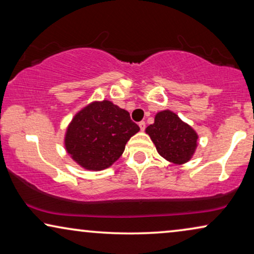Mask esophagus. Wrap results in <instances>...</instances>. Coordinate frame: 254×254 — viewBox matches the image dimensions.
Returning <instances> with one entry per match:
<instances>
[{"instance_id":"obj_1","label":"esophagus","mask_w":254,"mask_h":254,"mask_svg":"<svg viewBox=\"0 0 254 254\" xmlns=\"http://www.w3.org/2000/svg\"><path fill=\"white\" fill-rule=\"evenodd\" d=\"M138 126H140L141 130L145 129V123H144V121H140V123H138Z\"/></svg>"}]
</instances>
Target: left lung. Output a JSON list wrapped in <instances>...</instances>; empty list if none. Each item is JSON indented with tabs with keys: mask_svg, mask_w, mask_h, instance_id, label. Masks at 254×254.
Masks as SVG:
<instances>
[{
	"mask_svg": "<svg viewBox=\"0 0 254 254\" xmlns=\"http://www.w3.org/2000/svg\"><path fill=\"white\" fill-rule=\"evenodd\" d=\"M147 134L158 154L175 164L189 162L195 151L197 135L193 128L171 111L156 114L155 123L147 127Z\"/></svg>",
	"mask_w": 254,
	"mask_h": 254,
	"instance_id": "8db88e82",
	"label": "left lung"
}]
</instances>
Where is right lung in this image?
Here are the masks:
<instances>
[{
	"mask_svg": "<svg viewBox=\"0 0 254 254\" xmlns=\"http://www.w3.org/2000/svg\"><path fill=\"white\" fill-rule=\"evenodd\" d=\"M140 130L129 113L109 100L95 102L76 114L68 126V154L84 169L99 171L123 155L127 141Z\"/></svg>",
	"mask_w": 254,
	"mask_h": 254,
	"instance_id": "add662e5",
	"label": "right lung"
}]
</instances>
